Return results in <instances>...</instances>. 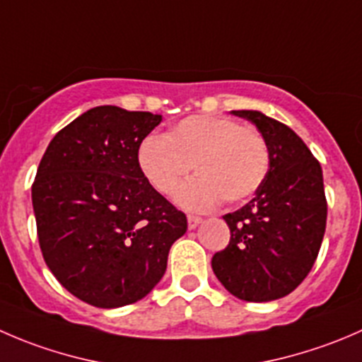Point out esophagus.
Masks as SVG:
<instances>
[{
	"label": "esophagus",
	"instance_id": "34e87169",
	"mask_svg": "<svg viewBox=\"0 0 362 362\" xmlns=\"http://www.w3.org/2000/svg\"><path fill=\"white\" fill-rule=\"evenodd\" d=\"M202 217L199 216H194V214H189L187 216V226H189V230H194L196 226H198L199 223H202Z\"/></svg>",
	"mask_w": 362,
	"mask_h": 362
}]
</instances>
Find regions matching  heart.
I'll list each match as a JSON object with an SVG mask.
<instances>
[{
  "label": "heart",
  "mask_w": 362,
  "mask_h": 362,
  "mask_svg": "<svg viewBox=\"0 0 362 362\" xmlns=\"http://www.w3.org/2000/svg\"><path fill=\"white\" fill-rule=\"evenodd\" d=\"M269 160V146L256 129L214 115L184 118L166 136H146L138 148L143 175L163 194L194 164L198 177L177 191V202L194 210L210 209L223 198L226 203L251 198L265 180Z\"/></svg>",
  "instance_id": "obj_1"
}]
</instances>
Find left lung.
I'll use <instances>...</instances> for the list:
<instances>
[{
	"label": "left lung",
	"instance_id": "left-lung-1",
	"mask_svg": "<svg viewBox=\"0 0 362 362\" xmlns=\"http://www.w3.org/2000/svg\"><path fill=\"white\" fill-rule=\"evenodd\" d=\"M256 125L269 146V171L242 209L226 214L230 244L212 258L231 296L267 303L288 296L310 274L320 251L327 199L320 163L281 122L259 111H231Z\"/></svg>",
	"mask_w": 362,
	"mask_h": 362
}]
</instances>
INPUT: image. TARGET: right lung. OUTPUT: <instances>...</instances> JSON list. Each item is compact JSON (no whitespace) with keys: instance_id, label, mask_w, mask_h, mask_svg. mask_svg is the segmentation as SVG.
<instances>
[{"instance_id":"right-lung-1","label":"right lung","mask_w":362,"mask_h":362,"mask_svg":"<svg viewBox=\"0 0 362 362\" xmlns=\"http://www.w3.org/2000/svg\"><path fill=\"white\" fill-rule=\"evenodd\" d=\"M163 117L99 106L52 138L31 185L42 255L72 296L120 308L152 292L187 217L152 187L138 163Z\"/></svg>"}]
</instances>
